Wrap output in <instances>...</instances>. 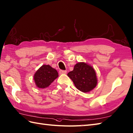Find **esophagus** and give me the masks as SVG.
<instances>
[{
	"label": "esophagus",
	"mask_w": 133,
	"mask_h": 133,
	"mask_svg": "<svg viewBox=\"0 0 133 133\" xmlns=\"http://www.w3.org/2000/svg\"><path fill=\"white\" fill-rule=\"evenodd\" d=\"M59 72L60 74H65L67 73V71L61 70H59Z\"/></svg>",
	"instance_id": "34e87169"
}]
</instances>
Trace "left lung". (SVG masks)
Segmentation results:
<instances>
[{
	"mask_svg": "<svg viewBox=\"0 0 133 133\" xmlns=\"http://www.w3.org/2000/svg\"><path fill=\"white\" fill-rule=\"evenodd\" d=\"M75 87L83 92H88L94 89L97 83V79L94 69L84 62H78L74 70L67 74Z\"/></svg>",
	"mask_w": 133,
	"mask_h": 133,
	"instance_id": "1",
	"label": "left lung"
}]
</instances>
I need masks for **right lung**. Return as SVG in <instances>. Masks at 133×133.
<instances>
[{"label": "right lung", "instance_id": "right-lung-1", "mask_svg": "<svg viewBox=\"0 0 133 133\" xmlns=\"http://www.w3.org/2000/svg\"><path fill=\"white\" fill-rule=\"evenodd\" d=\"M57 71L49 65H42L34 75V80L37 87L45 88L49 87L54 80L57 78Z\"/></svg>", "mask_w": 133, "mask_h": 133}]
</instances>
